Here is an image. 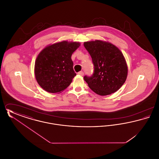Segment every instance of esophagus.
I'll return each instance as SVG.
<instances>
[{"label":"esophagus","mask_w":159,"mask_h":159,"mask_svg":"<svg viewBox=\"0 0 159 159\" xmlns=\"http://www.w3.org/2000/svg\"><path fill=\"white\" fill-rule=\"evenodd\" d=\"M78 75H80V76H83L84 75V73H83V71H79L78 73Z\"/></svg>","instance_id":"esophagus-1"}]
</instances>
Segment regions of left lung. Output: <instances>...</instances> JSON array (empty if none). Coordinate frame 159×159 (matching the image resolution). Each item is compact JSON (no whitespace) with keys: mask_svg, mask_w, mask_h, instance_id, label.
Wrapping results in <instances>:
<instances>
[{"mask_svg":"<svg viewBox=\"0 0 159 159\" xmlns=\"http://www.w3.org/2000/svg\"><path fill=\"white\" fill-rule=\"evenodd\" d=\"M83 45L94 66L92 76H84L91 90L101 96L118 91L125 82L128 71L120 49L111 43L99 40L86 42Z\"/></svg>","mask_w":159,"mask_h":159,"instance_id":"8db88e82","label":"left lung"}]
</instances>
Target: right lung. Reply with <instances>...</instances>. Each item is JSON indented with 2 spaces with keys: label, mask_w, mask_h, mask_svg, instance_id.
I'll list each match as a JSON object with an SVG mask.
<instances>
[{
  "label": "right lung",
  "mask_w": 159,
  "mask_h": 159,
  "mask_svg": "<svg viewBox=\"0 0 159 159\" xmlns=\"http://www.w3.org/2000/svg\"><path fill=\"white\" fill-rule=\"evenodd\" d=\"M79 42L62 41L45 47L35 61L34 74L38 84L45 91L60 93L71 83L76 74L71 60Z\"/></svg>",
  "instance_id": "add662e5"
}]
</instances>
